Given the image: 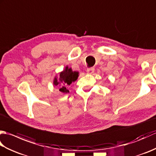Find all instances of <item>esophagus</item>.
<instances>
[{"label": "esophagus", "instance_id": "34e87169", "mask_svg": "<svg viewBox=\"0 0 156 156\" xmlns=\"http://www.w3.org/2000/svg\"><path fill=\"white\" fill-rule=\"evenodd\" d=\"M94 72V68H88V69H87V73L88 74H92Z\"/></svg>", "mask_w": 156, "mask_h": 156}]
</instances>
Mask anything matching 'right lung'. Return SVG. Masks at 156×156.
Masks as SVG:
<instances>
[{"instance_id":"1","label":"right lung","mask_w":156,"mask_h":156,"mask_svg":"<svg viewBox=\"0 0 156 156\" xmlns=\"http://www.w3.org/2000/svg\"><path fill=\"white\" fill-rule=\"evenodd\" d=\"M59 76L56 75L53 81L54 86H58L59 90L62 93H68V88L72 82L77 80L79 76V72L73 71L72 68H68L66 66L63 71L59 72Z\"/></svg>"}]
</instances>
